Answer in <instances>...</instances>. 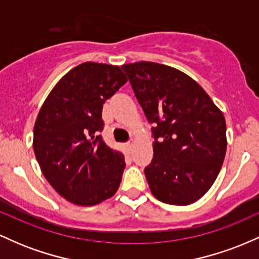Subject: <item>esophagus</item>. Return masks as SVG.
Wrapping results in <instances>:
<instances>
[{"label":"esophagus","instance_id":"obj_1","mask_svg":"<svg viewBox=\"0 0 259 259\" xmlns=\"http://www.w3.org/2000/svg\"><path fill=\"white\" fill-rule=\"evenodd\" d=\"M126 147H127V151H129V152H132L133 148H134V142H127Z\"/></svg>","mask_w":259,"mask_h":259}]
</instances>
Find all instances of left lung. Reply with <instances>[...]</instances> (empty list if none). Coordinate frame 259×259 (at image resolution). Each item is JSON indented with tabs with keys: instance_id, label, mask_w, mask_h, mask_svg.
<instances>
[{
	"instance_id": "left-lung-1",
	"label": "left lung",
	"mask_w": 259,
	"mask_h": 259,
	"mask_svg": "<svg viewBox=\"0 0 259 259\" xmlns=\"http://www.w3.org/2000/svg\"><path fill=\"white\" fill-rule=\"evenodd\" d=\"M121 68L154 125L153 158L145 168L151 192L163 203H194L210 189L224 162V115L207 92L177 68L145 61Z\"/></svg>"
}]
</instances>
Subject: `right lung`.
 Masks as SVG:
<instances>
[{
	"label": "right lung",
	"mask_w": 259,
	"mask_h": 259,
	"mask_svg": "<svg viewBox=\"0 0 259 259\" xmlns=\"http://www.w3.org/2000/svg\"><path fill=\"white\" fill-rule=\"evenodd\" d=\"M127 81L118 65L85 62L59 79L34 125L35 157L58 195L74 204L95 206L119 189L124 154L96 136L102 107Z\"/></svg>",
	"instance_id": "1"
}]
</instances>
